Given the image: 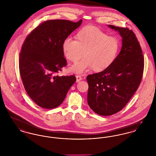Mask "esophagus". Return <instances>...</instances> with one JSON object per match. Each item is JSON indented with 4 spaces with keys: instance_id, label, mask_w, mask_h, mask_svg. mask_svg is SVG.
<instances>
[{
    "instance_id": "obj_1",
    "label": "esophagus",
    "mask_w": 156,
    "mask_h": 156,
    "mask_svg": "<svg viewBox=\"0 0 156 156\" xmlns=\"http://www.w3.org/2000/svg\"><path fill=\"white\" fill-rule=\"evenodd\" d=\"M76 82L80 81L81 80H82V78L81 76L80 75H76Z\"/></svg>"
}]
</instances>
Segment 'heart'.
Masks as SVG:
<instances>
[{
	"label": "heart",
	"mask_w": 156,
	"mask_h": 156,
	"mask_svg": "<svg viewBox=\"0 0 156 156\" xmlns=\"http://www.w3.org/2000/svg\"><path fill=\"white\" fill-rule=\"evenodd\" d=\"M120 47L119 40L108 34L99 27L88 25L79 30L75 41L66 38L62 43V50L68 60L76 62L71 68L76 73H82L92 68L100 72L110 67L116 59Z\"/></svg>",
	"instance_id": "obj_1"
}]
</instances>
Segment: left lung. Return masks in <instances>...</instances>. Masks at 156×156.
<instances>
[{
  "instance_id": "8db88e82",
  "label": "left lung",
  "mask_w": 156,
  "mask_h": 156,
  "mask_svg": "<svg viewBox=\"0 0 156 156\" xmlns=\"http://www.w3.org/2000/svg\"><path fill=\"white\" fill-rule=\"evenodd\" d=\"M122 37V47L111 66L87 77V101L97 114L109 116L120 111L138 89L143 78L144 57L136 34L128 28L109 24Z\"/></svg>"
}]
</instances>
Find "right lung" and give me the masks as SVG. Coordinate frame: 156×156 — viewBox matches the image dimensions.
<instances>
[{"label":"right lung","instance_id":"add662e5","mask_svg":"<svg viewBox=\"0 0 156 156\" xmlns=\"http://www.w3.org/2000/svg\"><path fill=\"white\" fill-rule=\"evenodd\" d=\"M82 21H45L31 31L23 44L19 59L23 84L30 98L43 108L59 106L76 81L74 75L60 76L58 73L67 64L62 43Z\"/></svg>","mask_w":156,"mask_h":156}]
</instances>
